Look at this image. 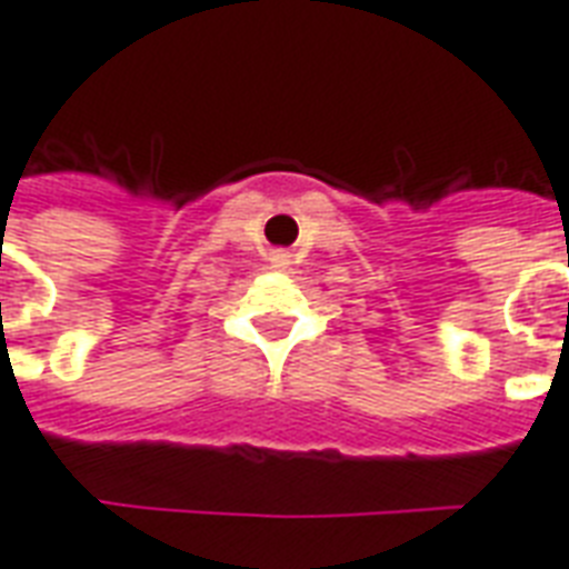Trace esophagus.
Returning <instances> with one entry per match:
<instances>
[{
  "label": "esophagus",
  "mask_w": 569,
  "mask_h": 569,
  "mask_svg": "<svg viewBox=\"0 0 569 569\" xmlns=\"http://www.w3.org/2000/svg\"><path fill=\"white\" fill-rule=\"evenodd\" d=\"M272 263H276V266H288V253H284V251H278L276 257H272Z\"/></svg>",
  "instance_id": "obj_1"
}]
</instances>
